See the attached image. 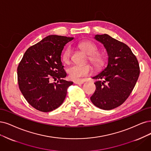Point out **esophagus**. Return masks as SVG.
I'll return each instance as SVG.
<instances>
[{
	"instance_id": "obj_1",
	"label": "esophagus",
	"mask_w": 151,
	"mask_h": 151,
	"mask_svg": "<svg viewBox=\"0 0 151 151\" xmlns=\"http://www.w3.org/2000/svg\"><path fill=\"white\" fill-rule=\"evenodd\" d=\"M85 83V80H76L74 81V83L77 85H80V84H83V83Z\"/></svg>"
}]
</instances>
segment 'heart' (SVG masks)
<instances>
[{
  "instance_id": "1",
  "label": "heart",
  "mask_w": 151,
  "mask_h": 151,
  "mask_svg": "<svg viewBox=\"0 0 151 151\" xmlns=\"http://www.w3.org/2000/svg\"><path fill=\"white\" fill-rule=\"evenodd\" d=\"M79 47L88 54V60L96 68L101 67L104 63V57L101 54L98 53V48L96 44L91 41H85L79 44ZM71 49L67 47L62 53V60L65 63H69L71 57ZM93 71L92 67L89 64L74 65L70 66L67 70L70 78L73 80H78L82 77L90 75Z\"/></svg>"
}]
</instances>
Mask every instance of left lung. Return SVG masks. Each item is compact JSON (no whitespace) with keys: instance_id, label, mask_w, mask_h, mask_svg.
Segmentation results:
<instances>
[{"instance_id":"obj_1","label":"left lung","mask_w":151,"mask_h":151,"mask_svg":"<svg viewBox=\"0 0 151 151\" xmlns=\"http://www.w3.org/2000/svg\"><path fill=\"white\" fill-rule=\"evenodd\" d=\"M108 55V65L93 78L98 81L90 99L96 107L111 110L123 103L134 88L140 73L136 56L126 44L107 34L96 35Z\"/></svg>"}]
</instances>
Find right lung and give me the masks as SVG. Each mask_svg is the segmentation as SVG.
I'll use <instances>...</instances> for the list:
<instances>
[{"instance_id":"add662e5","label":"right lung","mask_w":151,"mask_h":151,"mask_svg":"<svg viewBox=\"0 0 151 151\" xmlns=\"http://www.w3.org/2000/svg\"><path fill=\"white\" fill-rule=\"evenodd\" d=\"M73 39L49 35L28 48L19 64L20 90L27 101L42 112L58 108L64 101L67 89L73 85L63 80L66 73L61 61L64 46Z\"/></svg>"}]
</instances>
